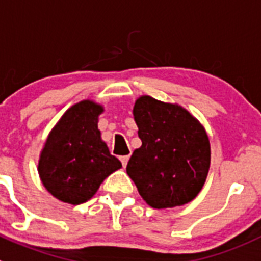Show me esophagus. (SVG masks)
Here are the masks:
<instances>
[{
	"label": "esophagus",
	"mask_w": 261,
	"mask_h": 261,
	"mask_svg": "<svg viewBox=\"0 0 261 261\" xmlns=\"http://www.w3.org/2000/svg\"><path fill=\"white\" fill-rule=\"evenodd\" d=\"M128 160H130V154H126V156H122L121 157V163H122V165H123V168H125V166L127 165Z\"/></svg>",
	"instance_id": "obj_1"
}]
</instances>
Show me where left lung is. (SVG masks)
Listing matches in <instances>:
<instances>
[{
	"label": "left lung",
	"instance_id": "8db88e82",
	"mask_svg": "<svg viewBox=\"0 0 261 261\" xmlns=\"http://www.w3.org/2000/svg\"><path fill=\"white\" fill-rule=\"evenodd\" d=\"M142 147L127 164L128 177L152 208L189 203L200 192L211 164L210 139L179 105L142 96L134 107Z\"/></svg>",
	"mask_w": 261,
	"mask_h": 261
}]
</instances>
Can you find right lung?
<instances>
[{"mask_svg":"<svg viewBox=\"0 0 261 261\" xmlns=\"http://www.w3.org/2000/svg\"><path fill=\"white\" fill-rule=\"evenodd\" d=\"M101 105L90 100L72 105L49 134L40 154L39 174L58 200L78 205L90 200L100 185L122 168L97 128Z\"/></svg>","mask_w":261,"mask_h":261,"instance_id":"add662e5","label":"right lung"}]
</instances>
